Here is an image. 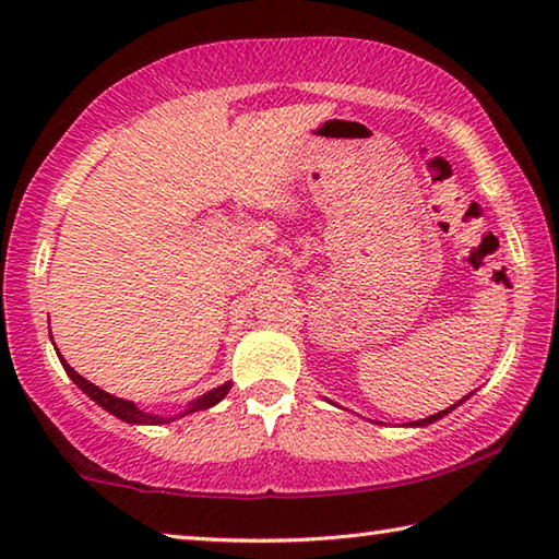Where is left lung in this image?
Here are the masks:
<instances>
[{
	"label": "left lung",
	"instance_id": "obj_1",
	"mask_svg": "<svg viewBox=\"0 0 559 559\" xmlns=\"http://www.w3.org/2000/svg\"><path fill=\"white\" fill-rule=\"evenodd\" d=\"M473 394V392H471ZM468 400V396H463V400L461 402H456V404H451L449 406V409H443V412H439V414H431V416H427V419H419V421H409V424H406V427H429V424H433V421H439L441 419V416H447V414H451L453 409H456V406L459 404H463V402H466Z\"/></svg>",
	"mask_w": 559,
	"mask_h": 559
}]
</instances>
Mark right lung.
Masks as SVG:
<instances>
[{
    "mask_svg": "<svg viewBox=\"0 0 559 559\" xmlns=\"http://www.w3.org/2000/svg\"><path fill=\"white\" fill-rule=\"evenodd\" d=\"M59 359H61L66 374H69L71 380L81 386V392H86L93 402H96L98 406H103V409H106V412H110L112 416H118V419H122L126 424H150V427H157V424H169V421H175V419H182V416L192 414V412L210 409V406L219 404L224 396L229 394V390H231V382H224L219 386H214L212 392H206L202 396H197L194 402H189L185 412H179L175 416H157V414H147L143 409H138V406L132 404V402H128V400H120V396H112L108 392H103L100 386H96L93 382H88L86 377H81L79 372H75L73 367L61 357V353H59Z\"/></svg>",
    "mask_w": 559,
    "mask_h": 559,
    "instance_id": "1",
    "label": "right lung"
}]
</instances>
